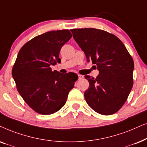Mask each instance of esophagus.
I'll return each instance as SVG.
<instances>
[{
  "label": "esophagus",
  "mask_w": 147,
  "mask_h": 147,
  "mask_svg": "<svg viewBox=\"0 0 147 147\" xmlns=\"http://www.w3.org/2000/svg\"><path fill=\"white\" fill-rule=\"evenodd\" d=\"M78 76H79V80L83 79V78H84V76H83V75H78Z\"/></svg>",
  "instance_id": "obj_1"
}]
</instances>
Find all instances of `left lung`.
<instances>
[{"label":"left lung","mask_w":147,"mask_h":147,"mask_svg":"<svg viewBox=\"0 0 147 147\" xmlns=\"http://www.w3.org/2000/svg\"><path fill=\"white\" fill-rule=\"evenodd\" d=\"M76 42L99 74L85 75L89 87L84 95L94 111L108 116L116 113L128 99L133 86L134 61L120 39L95 28L70 29Z\"/></svg>","instance_id":"left-lung-1"}]
</instances>
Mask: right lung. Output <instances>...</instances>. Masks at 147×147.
<instances>
[{
	"instance_id": "1",
	"label": "right lung",
	"mask_w": 147,
	"mask_h": 147,
	"mask_svg": "<svg viewBox=\"0 0 147 147\" xmlns=\"http://www.w3.org/2000/svg\"><path fill=\"white\" fill-rule=\"evenodd\" d=\"M71 38L68 29L48 31L31 39L19 50L12 75L23 100L37 113L50 115L60 110L77 81L74 72L62 74L50 68L61 61L60 49Z\"/></svg>"
}]
</instances>
